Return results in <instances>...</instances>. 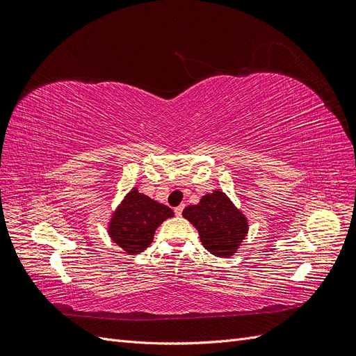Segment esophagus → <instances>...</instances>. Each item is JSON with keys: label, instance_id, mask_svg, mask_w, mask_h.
Instances as JSON below:
<instances>
[{"label": "esophagus", "instance_id": "obj_1", "mask_svg": "<svg viewBox=\"0 0 356 356\" xmlns=\"http://www.w3.org/2000/svg\"><path fill=\"white\" fill-rule=\"evenodd\" d=\"M182 209H184V204H179V207H177V208L174 209L175 215H178V217H179V215L182 213Z\"/></svg>", "mask_w": 356, "mask_h": 356}]
</instances>
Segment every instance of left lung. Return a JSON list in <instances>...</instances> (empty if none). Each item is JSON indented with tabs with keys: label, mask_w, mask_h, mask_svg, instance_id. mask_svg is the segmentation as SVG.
Listing matches in <instances>:
<instances>
[{
	"label": "left lung",
	"mask_w": 356,
	"mask_h": 356,
	"mask_svg": "<svg viewBox=\"0 0 356 356\" xmlns=\"http://www.w3.org/2000/svg\"><path fill=\"white\" fill-rule=\"evenodd\" d=\"M199 232L200 242L215 257H232L248 233V220L225 193L215 190L182 211Z\"/></svg>",
	"instance_id": "8db88e82"
}]
</instances>
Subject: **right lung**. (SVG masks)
Listing matches in <instances>:
<instances>
[{"instance_id":"1","label":"right lung","mask_w":356,"mask_h":356,"mask_svg":"<svg viewBox=\"0 0 356 356\" xmlns=\"http://www.w3.org/2000/svg\"><path fill=\"white\" fill-rule=\"evenodd\" d=\"M172 217L174 211L169 207L149 199L135 187L114 211L108 234L129 255L139 254L153 242L159 225Z\"/></svg>"}]
</instances>
